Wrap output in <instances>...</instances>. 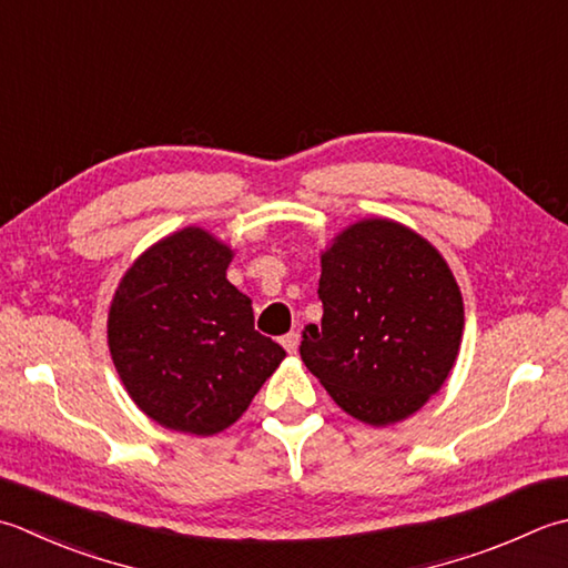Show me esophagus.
Segmentation results:
<instances>
[{"label":"esophagus","instance_id":"1","mask_svg":"<svg viewBox=\"0 0 568 568\" xmlns=\"http://www.w3.org/2000/svg\"><path fill=\"white\" fill-rule=\"evenodd\" d=\"M297 342H300L297 332H287V335L281 337V344L285 347V352H291V354L297 349Z\"/></svg>","mask_w":568,"mask_h":568}]
</instances>
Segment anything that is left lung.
Instances as JSON below:
<instances>
[{"mask_svg":"<svg viewBox=\"0 0 568 568\" xmlns=\"http://www.w3.org/2000/svg\"><path fill=\"white\" fill-rule=\"evenodd\" d=\"M322 325L300 357L362 424L392 426L424 406L458 359L460 287L430 243L392 219H364L322 253Z\"/></svg>","mask_w":568,"mask_h":568,"instance_id":"1","label":"left lung"}]
</instances>
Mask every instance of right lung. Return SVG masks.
<instances>
[{"label": "right lung", "mask_w": 568, "mask_h": 568, "mask_svg": "<svg viewBox=\"0 0 568 568\" xmlns=\"http://www.w3.org/2000/svg\"><path fill=\"white\" fill-rule=\"evenodd\" d=\"M233 251L199 226L174 231L122 275L108 347L132 402L160 426L214 436L243 416L285 349L253 327L226 281Z\"/></svg>", "instance_id": "1"}]
</instances>
